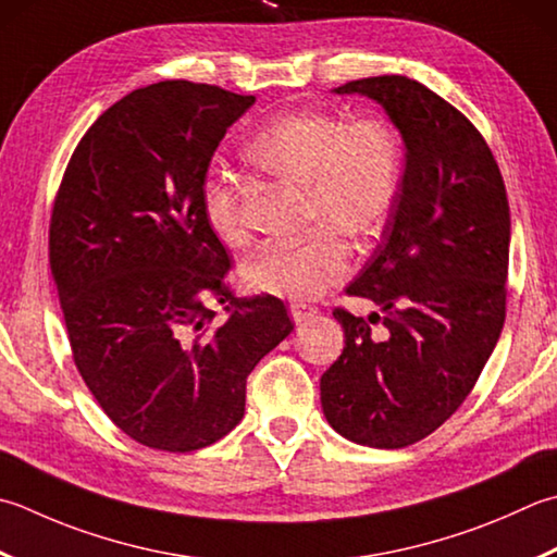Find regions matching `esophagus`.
I'll list each match as a JSON object with an SVG mask.
<instances>
[{"instance_id": "esophagus-1", "label": "esophagus", "mask_w": 557, "mask_h": 557, "mask_svg": "<svg viewBox=\"0 0 557 557\" xmlns=\"http://www.w3.org/2000/svg\"><path fill=\"white\" fill-rule=\"evenodd\" d=\"M289 313H292L294 323H304V321L313 319V315L319 313V309H315V307H307V304H292V307H289Z\"/></svg>"}]
</instances>
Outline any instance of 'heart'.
I'll return each mask as SVG.
<instances>
[{
	"mask_svg": "<svg viewBox=\"0 0 557 557\" xmlns=\"http://www.w3.org/2000/svg\"><path fill=\"white\" fill-rule=\"evenodd\" d=\"M246 159L307 190V220L321 224L297 244H275L244 263V280L287 301H309L345 277L350 253L337 234L367 242L381 232L400 183V147L384 120L343 123L323 111L289 113L260 129ZM205 226L226 248L248 244L232 181L200 185Z\"/></svg>",
	"mask_w": 557,
	"mask_h": 557,
	"instance_id": "1",
	"label": "heart"
}]
</instances>
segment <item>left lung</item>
Masks as SVG:
<instances>
[{
	"mask_svg": "<svg viewBox=\"0 0 557 557\" xmlns=\"http://www.w3.org/2000/svg\"><path fill=\"white\" fill-rule=\"evenodd\" d=\"M333 94L384 108L406 166L381 244L347 287L381 313L333 311L345 347L321 376V406L345 440L403 449L454 416L503 333L507 190L471 120L420 82L384 74Z\"/></svg>",
	"mask_w": 557,
	"mask_h": 557,
	"instance_id": "1",
	"label": "left lung"
}]
</instances>
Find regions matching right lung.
Wrapping results in <instances>:
<instances>
[{
  "mask_svg": "<svg viewBox=\"0 0 557 557\" xmlns=\"http://www.w3.org/2000/svg\"><path fill=\"white\" fill-rule=\"evenodd\" d=\"M256 96L159 82L86 129L50 224L70 345L98 406L127 437L195 451L244 418L246 379L292 333L285 304L224 287L228 256L205 226L200 185ZM225 304L220 324L206 299Z\"/></svg>",
  "mask_w": 557,
  "mask_h": 557,
  "instance_id": "1",
  "label": "right lung"
}]
</instances>
